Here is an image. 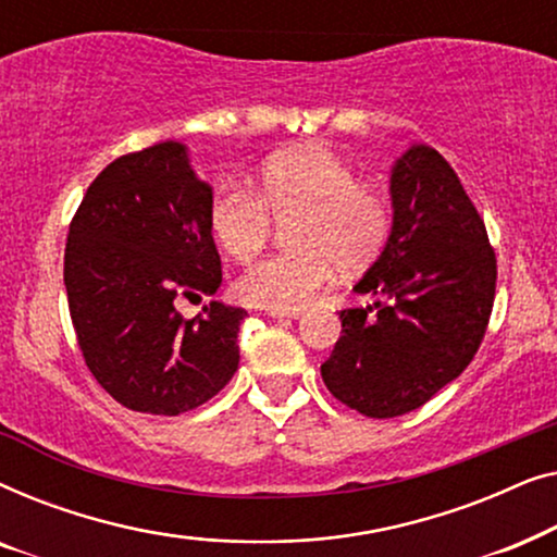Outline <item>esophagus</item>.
Listing matches in <instances>:
<instances>
[{
  "instance_id": "esophagus-1",
  "label": "esophagus",
  "mask_w": 557,
  "mask_h": 557,
  "mask_svg": "<svg viewBox=\"0 0 557 557\" xmlns=\"http://www.w3.org/2000/svg\"><path fill=\"white\" fill-rule=\"evenodd\" d=\"M269 317H273V319H299L301 309H269Z\"/></svg>"
}]
</instances>
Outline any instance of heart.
I'll list each match as a JSON object with an SVG mask.
<instances>
[{
  "mask_svg": "<svg viewBox=\"0 0 557 557\" xmlns=\"http://www.w3.org/2000/svg\"><path fill=\"white\" fill-rule=\"evenodd\" d=\"M295 223L296 250L250 263L233 281L235 299L248 307L301 309L330 284L334 265L360 271L375 261L393 231L383 195L362 187L360 174L330 149H299L263 166L258 193L227 185L210 205V231L235 261L261 253L273 220Z\"/></svg>",
  "mask_w": 557,
  "mask_h": 557,
  "instance_id": "1",
  "label": "heart"
}]
</instances>
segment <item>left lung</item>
Returning a JSON list of instances; mask_svg holds the SVG:
<instances>
[{
	"mask_svg": "<svg viewBox=\"0 0 557 557\" xmlns=\"http://www.w3.org/2000/svg\"><path fill=\"white\" fill-rule=\"evenodd\" d=\"M393 231L357 281L370 307L342 309L322 380L368 418L421 408L474 360L490 324L497 258L451 164L413 144L391 172Z\"/></svg>",
	"mask_w": 557,
	"mask_h": 557,
	"instance_id": "obj_1",
	"label": "left lung"
}]
</instances>
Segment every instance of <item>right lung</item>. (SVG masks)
<instances>
[{"label":"right lung","mask_w":557,"mask_h":557,"mask_svg":"<svg viewBox=\"0 0 557 557\" xmlns=\"http://www.w3.org/2000/svg\"><path fill=\"white\" fill-rule=\"evenodd\" d=\"M210 205L185 144L162 141L106 166L75 212L67 307L88 370L124 408L187 413L238 370L246 309L210 301L195 319L174 309L223 281Z\"/></svg>","instance_id":"add662e5"}]
</instances>
